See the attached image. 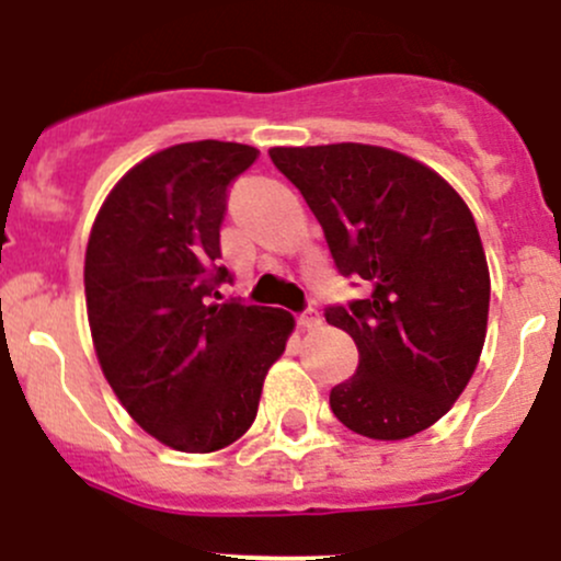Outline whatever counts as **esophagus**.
<instances>
[{"mask_svg":"<svg viewBox=\"0 0 561 561\" xmlns=\"http://www.w3.org/2000/svg\"><path fill=\"white\" fill-rule=\"evenodd\" d=\"M298 325H301V329H314V325H320V312L314 307H309V309H304L301 314H298Z\"/></svg>","mask_w":561,"mask_h":561,"instance_id":"esophagus-1","label":"esophagus"}]
</instances>
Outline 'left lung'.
<instances>
[{
  "mask_svg": "<svg viewBox=\"0 0 561 561\" xmlns=\"http://www.w3.org/2000/svg\"><path fill=\"white\" fill-rule=\"evenodd\" d=\"M268 156L304 194L340 274L369 290L325 309L358 347L331 411L378 442L427 431L463 394L485 345L491 274L469 205L431 167L375 145Z\"/></svg>",
  "mask_w": 561,
  "mask_h": 561,
  "instance_id": "obj_1",
  "label": "left lung"
}]
</instances>
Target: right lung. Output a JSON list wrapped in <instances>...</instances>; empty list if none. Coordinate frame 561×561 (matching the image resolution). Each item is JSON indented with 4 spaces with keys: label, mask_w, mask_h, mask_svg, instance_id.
<instances>
[{
    "label": "right lung",
    "mask_w": 561,
    "mask_h": 561,
    "mask_svg": "<svg viewBox=\"0 0 561 561\" xmlns=\"http://www.w3.org/2000/svg\"><path fill=\"white\" fill-rule=\"evenodd\" d=\"M260 156L238 142H183L125 172L87 241L84 296L103 375L136 425L178 453L230 447L257 416L285 353V309L214 304L227 188Z\"/></svg>",
    "instance_id": "obj_1"
}]
</instances>
